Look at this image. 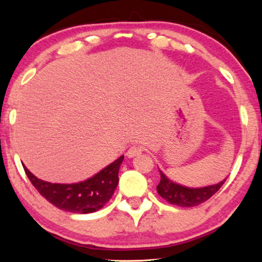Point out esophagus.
Wrapping results in <instances>:
<instances>
[{
	"mask_svg": "<svg viewBox=\"0 0 262 262\" xmlns=\"http://www.w3.org/2000/svg\"><path fill=\"white\" fill-rule=\"evenodd\" d=\"M143 151H144V148L142 146L134 145V146L128 148V151H127L126 154H127L128 158H134V157H136V155L141 154Z\"/></svg>",
	"mask_w": 262,
	"mask_h": 262,
	"instance_id": "1",
	"label": "esophagus"
}]
</instances>
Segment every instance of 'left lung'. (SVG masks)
<instances>
[{"mask_svg":"<svg viewBox=\"0 0 262 262\" xmlns=\"http://www.w3.org/2000/svg\"><path fill=\"white\" fill-rule=\"evenodd\" d=\"M160 174L161 180L157 187L159 194L169 204L181 207H193L205 203L219 191L226 181L225 179L216 185L204 188H188L170 181L161 171Z\"/></svg>","mask_w":262,"mask_h":262,"instance_id":"1","label":"left lung"}]
</instances>
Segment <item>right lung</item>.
I'll return each instance as SVG.
<instances>
[{"label":"right lung","mask_w":262,"mask_h":262,"mask_svg":"<svg viewBox=\"0 0 262 262\" xmlns=\"http://www.w3.org/2000/svg\"><path fill=\"white\" fill-rule=\"evenodd\" d=\"M124 155L105 166L90 179L72 185L51 183L38 179L24 165L27 177L41 196L65 211L79 214L93 213L101 209L113 197L118 185V171Z\"/></svg>","instance_id":"right-lung-1"}]
</instances>
